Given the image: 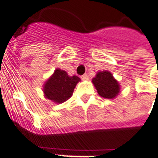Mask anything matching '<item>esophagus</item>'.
I'll list each match as a JSON object with an SVG mask.
<instances>
[{"mask_svg": "<svg viewBox=\"0 0 158 158\" xmlns=\"http://www.w3.org/2000/svg\"><path fill=\"white\" fill-rule=\"evenodd\" d=\"M88 79H89V78H88V75H87V74H84V75L81 76V79H82V80H88Z\"/></svg>", "mask_w": 158, "mask_h": 158, "instance_id": "1", "label": "esophagus"}]
</instances>
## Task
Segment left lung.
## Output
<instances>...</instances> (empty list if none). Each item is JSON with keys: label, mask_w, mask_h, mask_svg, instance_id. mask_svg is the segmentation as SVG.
I'll use <instances>...</instances> for the list:
<instances>
[{"label": "left lung", "mask_w": 158, "mask_h": 158, "mask_svg": "<svg viewBox=\"0 0 158 158\" xmlns=\"http://www.w3.org/2000/svg\"><path fill=\"white\" fill-rule=\"evenodd\" d=\"M92 82L102 98L113 100L121 93V85L109 71L98 72Z\"/></svg>", "instance_id": "obj_1"}]
</instances>
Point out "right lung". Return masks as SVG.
I'll return each mask as SVG.
<instances>
[{
	"label": "right lung",
	"mask_w": 158,
	"mask_h": 158,
	"mask_svg": "<svg viewBox=\"0 0 158 158\" xmlns=\"http://www.w3.org/2000/svg\"><path fill=\"white\" fill-rule=\"evenodd\" d=\"M80 80L78 76H69L65 71L57 68L44 84V97L56 104H61L72 97L76 85Z\"/></svg>",
	"instance_id": "obj_1"
}]
</instances>
